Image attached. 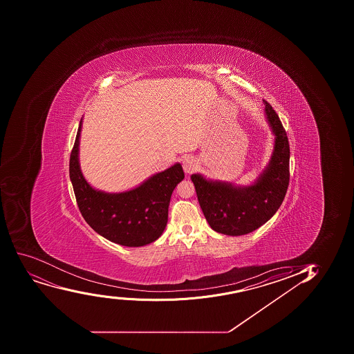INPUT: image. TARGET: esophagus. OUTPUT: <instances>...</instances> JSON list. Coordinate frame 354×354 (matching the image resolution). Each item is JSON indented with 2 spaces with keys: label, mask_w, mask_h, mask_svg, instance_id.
<instances>
[{
  "label": "esophagus",
  "mask_w": 354,
  "mask_h": 354,
  "mask_svg": "<svg viewBox=\"0 0 354 354\" xmlns=\"http://www.w3.org/2000/svg\"><path fill=\"white\" fill-rule=\"evenodd\" d=\"M196 166V160H195V158L194 157H189V156H188V157H185V159L183 160V171H186L187 174L193 173Z\"/></svg>",
  "instance_id": "1"
}]
</instances>
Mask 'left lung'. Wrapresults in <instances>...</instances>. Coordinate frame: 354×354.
<instances>
[{"label":"left lung","instance_id":"left-lung-1","mask_svg":"<svg viewBox=\"0 0 354 354\" xmlns=\"http://www.w3.org/2000/svg\"><path fill=\"white\" fill-rule=\"evenodd\" d=\"M266 114L276 140L270 164L254 185L207 181L192 175L201 209L211 228L226 235L248 234L266 224L283 203L290 183V144L279 116L266 100Z\"/></svg>","mask_w":354,"mask_h":354}]
</instances>
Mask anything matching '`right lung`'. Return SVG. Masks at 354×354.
Instances as JSON below:
<instances>
[{
  "label": "right lung",
  "instance_id": "obj_1",
  "mask_svg": "<svg viewBox=\"0 0 354 354\" xmlns=\"http://www.w3.org/2000/svg\"><path fill=\"white\" fill-rule=\"evenodd\" d=\"M81 128L82 119L71 150L69 175L85 221L98 234L118 245L140 247L156 241L167 224L171 193L185 178L183 166L175 164L126 193L98 192L86 183L80 168Z\"/></svg>",
  "mask_w": 354,
  "mask_h": 354
}]
</instances>
